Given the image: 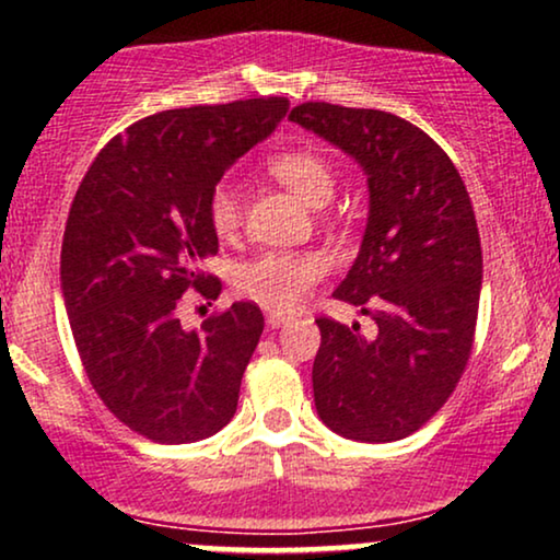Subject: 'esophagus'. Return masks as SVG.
<instances>
[{
	"mask_svg": "<svg viewBox=\"0 0 560 560\" xmlns=\"http://www.w3.org/2000/svg\"><path fill=\"white\" fill-rule=\"evenodd\" d=\"M289 320V313H279V311H268L266 313V324L271 326V329H279V326H284Z\"/></svg>",
	"mask_w": 560,
	"mask_h": 560,
	"instance_id": "esophagus-1",
	"label": "esophagus"
}]
</instances>
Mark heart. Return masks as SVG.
I'll return each mask as SVG.
<instances>
[{"instance_id":"b5f03b06","label":"heart","mask_w":560,"mask_h":560,"mask_svg":"<svg viewBox=\"0 0 560 560\" xmlns=\"http://www.w3.org/2000/svg\"><path fill=\"white\" fill-rule=\"evenodd\" d=\"M268 168L302 202L324 205L334 195V171L318 152H281L271 158ZM208 215L218 236H231L240 229L242 205L234 186H215L208 202ZM326 268H329V260L320 253H262L236 268L234 287L242 298L260 302L262 307L292 311L318 284Z\"/></svg>"}]
</instances>
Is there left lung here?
Wrapping results in <instances>:
<instances>
[{"label": "left lung", "mask_w": 560, "mask_h": 560, "mask_svg": "<svg viewBox=\"0 0 560 560\" xmlns=\"http://www.w3.org/2000/svg\"><path fill=\"white\" fill-rule=\"evenodd\" d=\"M289 120L318 133L369 178L361 253L334 298L376 320L318 318V419L355 442L421 429L464 374L481 292V244L466 184L442 147L384 110L305 102Z\"/></svg>", "instance_id": "left-lung-1"}]
</instances>
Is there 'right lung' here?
Returning <instances> with one entry per match:
<instances>
[{"mask_svg": "<svg viewBox=\"0 0 560 560\" xmlns=\"http://www.w3.org/2000/svg\"><path fill=\"white\" fill-rule=\"evenodd\" d=\"M287 110L284 96H260L141 118L75 191L60 255L70 331L96 395L147 440L197 442L234 419L260 307L234 302L189 331L178 305L186 289L221 292L202 271L218 253L210 195Z\"/></svg>", "mask_w": 560, "mask_h": 560, "instance_id": "add662e5", "label": "right lung"}]
</instances>
